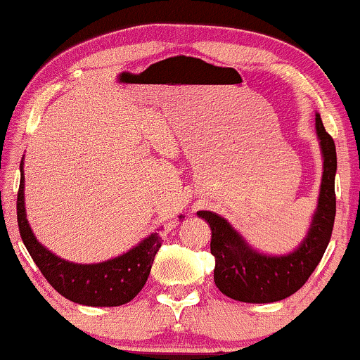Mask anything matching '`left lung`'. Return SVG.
<instances>
[{"mask_svg": "<svg viewBox=\"0 0 360 360\" xmlns=\"http://www.w3.org/2000/svg\"><path fill=\"white\" fill-rule=\"evenodd\" d=\"M316 136L323 156V175L319 205L310 231L298 249L285 256H266L252 249L221 215L200 210L212 231L210 252L215 257L214 281L226 297L246 303H273L291 297L305 285L322 259L335 221V143L315 117Z\"/></svg>", "mask_w": 360, "mask_h": 360, "instance_id": "1", "label": "left lung"}]
</instances>
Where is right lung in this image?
Masks as SVG:
<instances>
[{"mask_svg": "<svg viewBox=\"0 0 360 360\" xmlns=\"http://www.w3.org/2000/svg\"><path fill=\"white\" fill-rule=\"evenodd\" d=\"M20 168L21 179L18 198H16L20 236L45 280L62 297L79 305L120 307L131 302L141 291L150 276L151 264L162 246V236L158 232H151L138 246L104 263H69L41 246L30 229L27 214H25L23 162ZM180 219H184V215H180Z\"/></svg>", "mask_w": 360, "mask_h": 360, "instance_id": "obj_1", "label": "right lung"}]
</instances>
